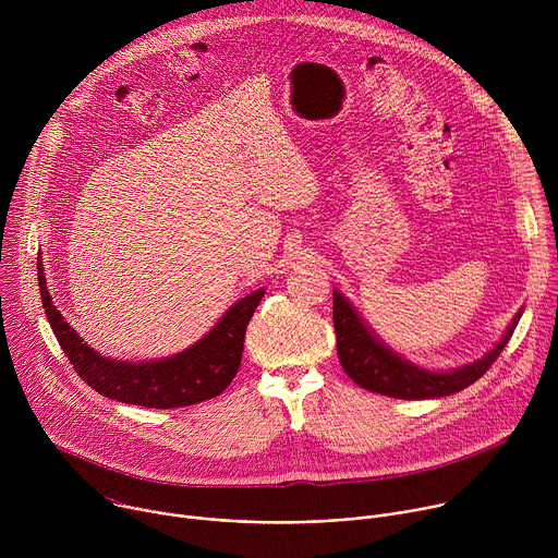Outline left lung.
Instances as JSON below:
<instances>
[{"label": "left lung", "instance_id": "1", "mask_svg": "<svg viewBox=\"0 0 558 558\" xmlns=\"http://www.w3.org/2000/svg\"><path fill=\"white\" fill-rule=\"evenodd\" d=\"M521 315L523 308L517 311L501 340L484 357L468 362L459 368L433 371L407 360L384 344L364 323V317L353 306V302L338 289L333 291V325L342 368L357 386L371 392L397 397V400H437V397L459 392L474 384L499 357L512 338Z\"/></svg>", "mask_w": 558, "mask_h": 558}]
</instances>
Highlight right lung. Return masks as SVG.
<instances>
[{
    "instance_id": "right-lung-1",
    "label": "right lung",
    "mask_w": 558,
    "mask_h": 558,
    "mask_svg": "<svg viewBox=\"0 0 558 558\" xmlns=\"http://www.w3.org/2000/svg\"><path fill=\"white\" fill-rule=\"evenodd\" d=\"M37 280L52 333L78 377L110 400L145 409H181L220 395L241 368L245 331L265 295V289H256L233 302L198 342L181 353L161 360L128 362L101 355L65 323L46 287L41 256Z\"/></svg>"
}]
</instances>
